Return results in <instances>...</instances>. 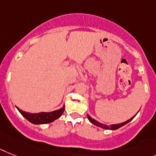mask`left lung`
<instances>
[{
	"label": "left lung",
	"mask_w": 156,
	"mask_h": 156,
	"mask_svg": "<svg viewBox=\"0 0 156 156\" xmlns=\"http://www.w3.org/2000/svg\"><path fill=\"white\" fill-rule=\"evenodd\" d=\"M136 115H134L132 118H131L130 119H128V120H127V121L123 122V123H117V124H111V125H106V124H104V123H100V122H98L97 120H96V119H92V117L90 116L89 115H87V119H88V120H89L90 122L92 123H93L94 125L97 126V127H102V128H104V129H107V130H116L118 129V128H119V127H123V125H125V124H127V123H129L131 120H132V119H133L134 117L136 116Z\"/></svg>",
	"instance_id": "obj_1"
}]
</instances>
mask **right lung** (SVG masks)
Masks as SVG:
<instances>
[{
    "mask_svg": "<svg viewBox=\"0 0 156 156\" xmlns=\"http://www.w3.org/2000/svg\"><path fill=\"white\" fill-rule=\"evenodd\" d=\"M17 110L20 112V113L23 116L34 124H44V123H52L56 119L60 118L63 114L64 111V105L61 108L58 110L53 111L51 112H39V113H29L24 112L21 109L16 107Z\"/></svg>",
    "mask_w": 156,
    "mask_h": 156,
    "instance_id": "right-lung-1",
    "label": "right lung"
}]
</instances>
